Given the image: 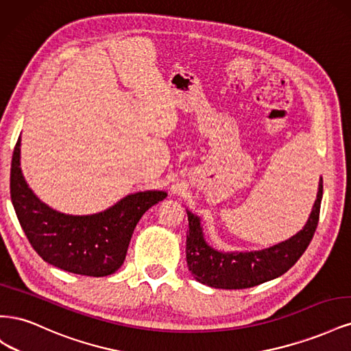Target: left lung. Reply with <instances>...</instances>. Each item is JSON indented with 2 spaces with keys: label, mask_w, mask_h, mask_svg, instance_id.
Returning a JSON list of instances; mask_svg holds the SVG:
<instances>
[{
  "label": "left lung",
  "mask_w": 351,
  "mask_h": 351,
  "mask_svg": "<svg viewBox=\"0 0 351 351\" xmlns=\"http://www.w3.org/2000/svg\"><path fill=\"white\" fill-rule=\"evenodd\" d=\"M324 192L319 180L316 200L303 230L289 240L271 247L252 252H221L209 246L205 240L200 218L189 209V231L186 240V261L189 271L196 281L214 289L240 290L281 277L300 259L315 234L319 221Z\"/></svg>",
  "instance_id": "obj_1"
}]
</instances>
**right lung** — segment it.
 Masks as SVG:
<instances>
[{
    "mask_svg": "<svg viewBox=\"0 0 351 351\" xmlns=\"http://www.w3.org/2000/svg\"><path fill=\"white\" fill-rule=\"evenodd\" d=\"M19 137L12 159L10 193L32 247L45 262L67 272L107 277L119 269L134 227L145 212L167 197L162 190L127 195L92 215H69L44 204L27 186L20 168Z\"/></svg>",
    "mask_w": 351,
    "mask_h": 351,
    "instance_id": "1",
    "label": "right lung"
}]
</instances>
